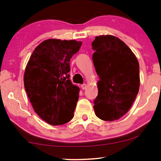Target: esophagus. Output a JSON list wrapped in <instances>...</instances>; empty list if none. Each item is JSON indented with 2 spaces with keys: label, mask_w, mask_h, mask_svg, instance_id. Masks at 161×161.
Segmentation results:
<instances>
[{
  "label": "esophagus",
  "mask_w": 161,
  "mask_h": 161,
  "mask_svg": "<svg viewBox=\"0 0 161 161\" xmlns=\"http://www.w3.org/2000/svg\"><path fill=\"white\" fill-rule=\"evenodd\" d=\"M81 89H82L83 90L86 89V83H83V84L81 85Z\"/></svg>",
  "instance_id": "obj_1"
}]
</instances>
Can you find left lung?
<instances>
[{
    "label": "left lung",
    "instance_id": "obj_1",
    "mask_svg": "<svg viewBox=\"0 0 161 161\" xmlns=\"http://www.w3.org/2000/svg\"><path fill=\"white\" fill-rule=\"evenodd\" d=\"M92 46L93 63L100 77L94 112L102 120H117L129 111L138 93L139 64L135 54L118 37L96 36Z\"/></svg>",
    "mask_w": 161,
    "mask_h": 161
}]
</instances>
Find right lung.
<instances>
[{
  "instance_id": "right-lung-1",
  "label": "right lung",
  "mask_w": 161,
  "mask_h": 161,
  "mask_svg": "<svg viewBox=\"0 0 161 161\" xmlns=\"http://www.w3.org/2000/svg\"><path fill=\"white\" fill-rule=\"evenodd\" d=\"M82 45L76 40L49 39L39 44L26 65L24 86L34 111L51 125L73 118L79 88L69 80L70 58Z\"/></svg>"
}]
</instances>
